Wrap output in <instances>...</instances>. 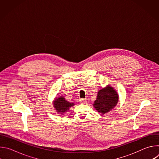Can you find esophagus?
<instances>
[{"instance_id":"obj_1","label":"esophagus","mask_w":159,"mask_h":159,"mask_svg":"<svg viewBox=\"0 0 159 159\" xmlns=\"http://www.w3.org/2000/svg\"><path fill=\"white\" fill-rule=\"evenodd\" d=\"M80 102L81 104H85V103H87V99H81L80 100Z\"/></svg>"}]
</instances>
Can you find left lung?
I'll use <instances>...</instances> for the list:
<instances>
[{"label":"left lung","mask_w":159,"mask_h":159,"mask_svg":"<svg viewBox=\"0 0 159 159\" xmlns=\"http://www.w3.org/2000/svg\"><path fill=\"white\" fill-rule=\"evenodd\" d=\"M118 101L117 93L110 86L100 90L98 92L94 106L96 110L102 115L108 112L115 107Z\"/></svg>","instance_id":"1"}]
</instances>
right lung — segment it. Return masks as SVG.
<instances>
[{
	"label": "right lung",
	"instance_id": "obj_1",
	"mask_svg": "<svg viewBox=\"0 0 159 159\" xmlns=\"http://www.w3.org/2000/svg\"><path fill=\"white\" fill-rule=\"evenodd\" d=\"M53 102L54 107L57 111L58 112H60L61 114L67 112L72 106H74V103L66 101L63 97H60L59 98L56 99Z\"/></svg>",
	"mask_w": 159,
	"mask_h": 159
}]
</instances>
